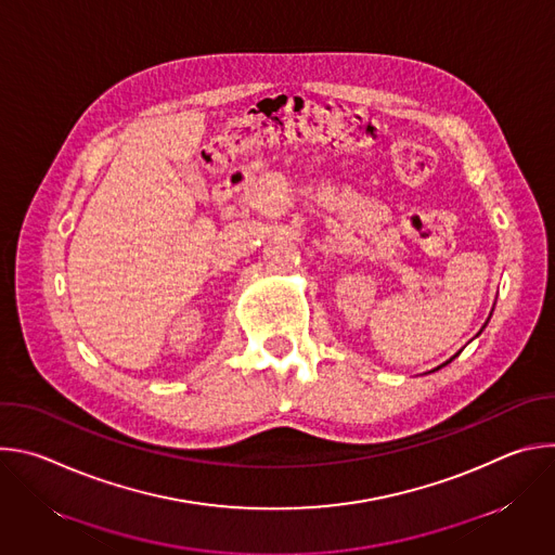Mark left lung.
<instances>
[{
	"instance_id": "1",
	"label": "left lung",
	"mask_w": 555,
	"mask_h": 555,
	"mask_svg": "<svg viewBox=\"0 0 555 555\" xmlns=\"http://www.w3.org/2000/svg\"><path fill=\"white\" fill-rule=\"evenodd\" d=\"M450 360H452V358H450ZM446 364H448V362H446Z\"/></svg>"
}]
</instances>
